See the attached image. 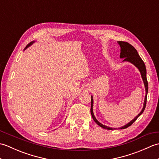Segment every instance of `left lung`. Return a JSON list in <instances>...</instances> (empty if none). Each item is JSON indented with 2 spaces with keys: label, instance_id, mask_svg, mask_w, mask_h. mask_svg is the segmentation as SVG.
<instances>
[{
  "label": "left lung",
  "instance_id": "obj_1",
  "mask_svg": "<svg viewBox=\"0 0 159 159\" xmlns=\"http://www.w3.org/2000/svg\"><path fill=\"white\" fill-rule=\"evenodd\" d=\"M119 43V45L121 48L120 50V58L121 59H124L123 61H128L130 62L131 63H133L134 66H135L138 69H139V72L141 73V77H142L143 81L145 85V88H146V96H145V100H144V103H143V107L142 110H141V112L137 115V116L134 118L133 120H131L129 123L125 125V126L120 128V129H124V128H126L128 127H129L131 126L134 121H136V120L139 117L141 114L143 113V112L145 110V108H146V102H147V94L148 92V80H147V78H146V66H145V63L143 61V60L141 59L140 56L138 54L137 50L134 48V47L130 44L129 43L126 42H117ZM92 98V100H91V114H92V116L93 117V119L94 121L100 126V127H102L104 129H107V130H113V129H116V128H113L111 127H108L105 125H103L101 123H100L98 121L96 120V118L93 115V96H91Z\"/></svg>",
  "mask_w": 159,
  "mask_h": 159
}]
</instances>
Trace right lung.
I'll use <instances>...</instances> for the list:
<instances>
[{
	"label": "right lung",
	"instance_id": "1",
	"mask_svg": "<svg viewBox=\"0 0 159 159\" xmlns=\"http://www.w3.org/2000/svg\"><path fill=\"white\" fill-rule=\"evenodd\" d=\"M33 43H34V42H30V43H29V44L26 46V48H25V49H26V48H27L28 47H29V46H31V44H33Z\"/></svg>",
	"mask_w": 159,
	"mask_h": 159
}]
</instances>
